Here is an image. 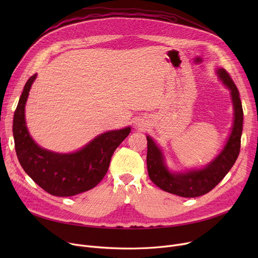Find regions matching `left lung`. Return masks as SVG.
<instances>
[{
	"mask_svg": "<svg viewBox=\"0 0 258 258\" xmlns=\"http://www.w3.org/2000/svg\"><path fill=\"white\" fill-rule=\"evenodd\" d=\"M219 74L225 86L231 91L234 105V123L223 152L207 167L186 173L169 172L159 147L151 137L147 136L146 164L148 175L164 191L184 198H197L206 195L225 178L239 155L243 120L239 93L231 76L226 70L220 69Z\"/></svg>",
	"mask_w": 258,
	"mask_h": 258,
	"instance_id": "1",
	"label": "left lung"
}]
</instances>
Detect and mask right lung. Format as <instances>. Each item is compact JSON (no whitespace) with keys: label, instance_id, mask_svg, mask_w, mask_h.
<instances>
[{"label":"right lung","instance_id":"1","mask_svg":"<svg viewBox=\"0 0 258 258\" xmlns=\"http://www.w3.org/2000/svg\"><path fill=\"white\" fill-rule=\"evenodd\" d=\"M35 77L36 74L27 80L13 116L12 132L20 164L52 196L72 197L88 191L103 179L115 150L128 136L131 127L106 132L74 154L60 155L43 150L29 136L25 122V103Z\"/></svg>","mask_w":258,"mask_h":258}]
</instances>
